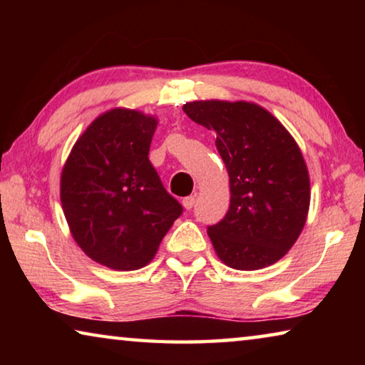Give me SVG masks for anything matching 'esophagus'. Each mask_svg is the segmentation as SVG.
<instances>
[{
    "label": "esophagus",
    "instance_id": "34e87169",
    "mask_svg": "<svg viewBox=\"0 0 365 365\" xmlns=\"http://www.w3.org/2000/svg\"><path fill=\"white\" fill-rule=\"evenodd\" d=\"M183 207L187 209V211H190V209H193V206H195V202H196V196H187V197H183Z\"/></svg>",
    "mask_w": 365,
    "mask_h": 365
}]
</instances>
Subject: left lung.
<instances>
[{"instance_id":"obj_1","label":"left lung","mask_w":365,"mask_h":365,"mask_svg":"<svg viewBox=\"0 0 365 365\" xmlns=\"http://www.w3.org/2000/svg\"><path fill=\"white\" fill-rule=\"evenodd\" d=\"M191 120L214 130L230 177V207L207 227L220 261L257 270L287 255L309 211V174L298 145L269 110L245 101H193Z\"/></svg>"}]
</instances>
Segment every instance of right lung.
I'll use <instances>...</instances> for the list:
<instances>
[{
  "mask_svg": "<svg viewBox=\"0 0 365 365\" xmlns=\"http://www.w3.org/2000/svg\"><path fill=\"white\" fill-rule=\"evenodd\" d=\"M156 125L138 110H109L77 140L61 175L73 240L86 256L114 270L150 262L183 212L148 158Z\"/></svg>",
  "mask_w": 365,
  "mask_h": 365,
  "instance_id": "add662e5",
  "label": "right lung"
}]
</instances>
